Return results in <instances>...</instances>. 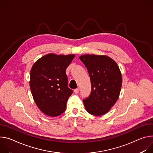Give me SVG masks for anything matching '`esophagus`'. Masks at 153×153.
I'll use <instances>...</instances> for the list:
<instances>
[{"label":"esophagus","instance_id":"34e87169","mask_svg":"<svg viewBox=\"0 0 153 153\" xmlns=\"http://www.w3.org/2000/svg\"><path fill=\"white\" fill-rule=\"evenodd\" d=\"M74 92H75V94H78V93L79 92V89H78V88L75 89L74 90Z\"/></svg>","mask_w":153,"mask_h":153}]
</instances>
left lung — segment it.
Masks as SVG:
<instances>
[{"label":"left lung","instance_id":"8db88e82","mask_svg":"<svg viewBox=\"0 0 153 153\" xmlns=\"http://www.w3.org/2000/svg\"><path fill=\"white\" fill-rule=\"evenodd\" d=\"M79 59L85 65L91 82V92L83 100L86 111L99 116L114 105L121 91L122 78L117 63L105 55H84Z\"/></svg>","mask_w":153,"mask_h":153}]
</instances>
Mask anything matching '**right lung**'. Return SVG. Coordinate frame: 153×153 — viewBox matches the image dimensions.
<instances>
[{"instance_id":"right-lung-1","label":"right lung","mask_w":153,"mask_h":153,"mask_svg":"<svg viewBox=\"0 0 153 153\" xmlns=\"http://www.w3.org/2000/svg\"><path fill=\"white\" fill-rule=\"evenodd\" d=\"M74 55L50 53L33 64L30 72V87L34 100L45 115L56 117L66 108L68 98L73 91L68 87L65 70Z\"/></svg>"}]
</instances>
